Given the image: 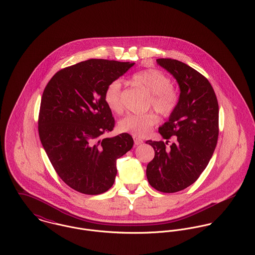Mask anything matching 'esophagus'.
<instances>
[{
	"label": "esophagus",
	"instance_id": "esophagus-1",
	"mask_svg": "<svg viewBox=\"0 0 255 255\" xmlns=\"http://www.w3.org/2000/svg\"><path fill=\"white\" fill-rule=\"evenodd\" d=\"M143 143V140L139 139V138H134V144L135 145H141Z\"/></svg>",
	"mask_w": 255,
	"mask_h": 255
}]
</instances>
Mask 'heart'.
I'll use <instances>...</instances> for the list:
<instances>
[{
  "label": "heart",
  "instance_id": "1",
  "mask_svg": "<svg viewBox=\"0 0 255 255\" xmlns=\"http://www.w3.org/2000/svg\"><path fill=\"white\" fill-rule=\"evenodd\" d=\"M131 80L145 88L150 93L149 107H152L161 117L169 118L176 111L180 94L173 86L169 75L158 69H146L131 76ZM104 100L113 113L121 114L124 111L122 101V83L119 79L111 81L104 92ZM158 124V118L153 113L144 115H128L119 122V129L135 137H142Z\"/></svg>",
  "mask_w": 255,
  "mask_h": 255
}]
</instances>
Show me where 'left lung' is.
<instances>
[{"label": "left lung", "instance_id": "obj_1", "mask_svg": "<svg viewBox=\"0 0 255 255\" xmlns=\"http://www.w3.org/2000/svg\"><path fill=\"white\" fill-rule=\"evenodd\" d=\"M172 73L180 88V102L169 121L159 128L169 142L147 140L155 156L147 165L148 182L156 190L173 193L196 182L207 167L217 145L219 105L208 79L174 59H157Z\"/></svg>", "mask_w": 255, "mask_h": 255}]
</instances>
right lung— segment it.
Segmentation results:
<instances>
[{
    "label": "right lung",
    "instance_id": "obj_1",
    "mask_svg": "<svg viewBox=\"0 0 255 255\" xmlns=\"http://www.w3.org/2000/svg\"><path fill=\"white\" fill-rule=\"evenodd\" d=\"M133 65L90 59L60 70L44 89L38 117L41 143L58 176L80 193L110 189L117 160L133 146L126 132L102 138L115 127L105 89Z\"/></svg>",
    "mask_w": 255,
    "mask_h": 255
}]
</instances>
